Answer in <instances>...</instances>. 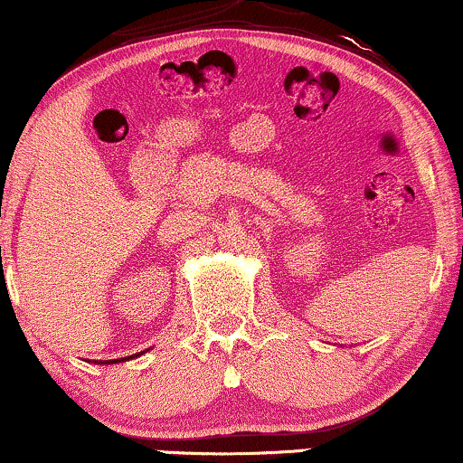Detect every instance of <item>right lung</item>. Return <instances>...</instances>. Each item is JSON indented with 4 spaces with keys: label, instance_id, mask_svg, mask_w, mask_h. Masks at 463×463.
I'll return each mask as SVG.
<instances>
[{
    "label": "right lung",
    "instance_id": "right-lung-1",
    "mask_svg": "<svg viewBox=\"0 0 463 463\" xmlns=\"http://www.w3.org/2000/svg\"><path fill=\"white\" fill-rule=\"evenodd\" d=\"M138 354H143V353H138ZM138 354H132V356H124V359H117V361H130V359H134V356H138ZM117 361H104L109 365V363H117ZM102 363V361H100Z\"/></svg>",
    "mask_w": 463,
    "mask_h": 463
}]
</instances>
